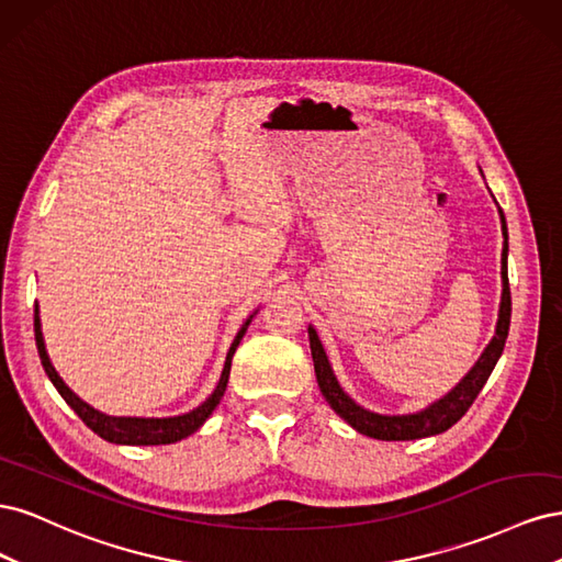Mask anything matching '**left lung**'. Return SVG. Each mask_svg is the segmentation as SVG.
I'll list each match as a JSON object with an SVG mask.
<instances>
[{
    "mask_svg": "<svg viewBox=\"0 0 562 562\" xmlns=\"http://www.w3.org/2000/svg\"><path fill=\"white\" fill-rule=\"evenodd\" d=\"M483 173V171H481ZM499 209V206H497ZM502 220V236H504V248H502V302H499V314H497V328L495 337L490 339V345L479 356V361L467 375L459 380L443 398L429 403L417 413H405V415H382L372 413L368 407L356 403L342 384L337 382L333 366L328 361V353L323 349L318 333L314 326H310V347H312V359H314V372L316 382L323 398L328 401L333 411L342 417L351 429H356L363 436L378 438V440H417L448 431L452 424H457L467 415L475 396L481 394L485 386L490 372L495 370L499 356L504 351L506 337H508V323H512V291H508V232H506V220L499 209Z\"/></svg>",
    "mask_w": 562,
    "mask_h": 562,
    "instance_id": "left-lung-1",
    "label": "left lung"
}]
</instances>
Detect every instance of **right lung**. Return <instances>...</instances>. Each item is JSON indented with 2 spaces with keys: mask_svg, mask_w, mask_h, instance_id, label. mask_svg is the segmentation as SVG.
Here are the masks:
<instances>
[{
  "mask_svg": "<svg viewBox=\"0 0 562 562\" xmlns=\"http://www.w3.org/2000/svg\"><path fill=\"white\" fill-rule=\"evenodd\" d=\"M255 314H258V310H255L246 318L241 330L236 333L234 342L227 351L223 375H220L217 386L213 389V394L201 405H196L194 411L184 413V415H176V417H114V415H105V413L95 411L93 405H89L87 401H81L75 394V391L63 382V378L56 372L54 363H50L48 353H46V345H44V335H42L40 307H35V339H37V351H40V359H42V366L46 370L48 380L54 382V386L58 389V394L65 398V403L72 407V411L81 417V422L87 424V427L93 434H98L100 438H105L108 443H116V446H168V443H178V440L199 431L203 427V422H206L213 415V411L220 405V401H223L225 389H227V380H229L232 356L244 339Z\"/></svg>",
  "mask_w": 562,
  "mask_h": 562,
  "instance_id": "obj_1",
  "label": "right lung"
}]
</instances>
